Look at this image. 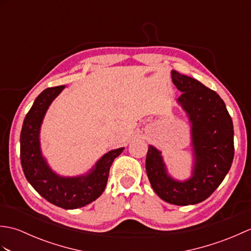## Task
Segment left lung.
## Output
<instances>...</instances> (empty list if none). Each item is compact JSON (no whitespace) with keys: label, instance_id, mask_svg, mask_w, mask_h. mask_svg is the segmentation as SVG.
Masks as SVG:
<instances>
[{"label":"left lung","instance_id":"left-lung-1","mask_svg":"<svg viewBox=\"0 0 251 251\" xmlns=\"http://www.w3.org/2000/svg\"><path fill=\"white\" fill-rule=\"evenodd\" d=\"M181 93L178 102L192 123L195 163L192 178L176 181L166 173L161 152L149 146L146 169L153 190L169 204L194 205L208 199L225 179L234 157L233 122L225 101L195 78L172 71Z\"/></svg>","mask_w":251,"mask_h":251}]
</instances>
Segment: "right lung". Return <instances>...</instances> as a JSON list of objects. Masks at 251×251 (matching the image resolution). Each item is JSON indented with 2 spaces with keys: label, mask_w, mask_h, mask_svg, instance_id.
<instances>
[{
  "label": "right lung",
  "mask_w": 251,
  "mask_h": 251,
  "mask_svg": "<svg viewBox=\"0 0 251 251\" xmlns=\"http://www.w3.org/2000/svg\"><path fill=\"white\" fill-rule=\"evenodd\" d=\"M63 88L65 85L43 90L26 113L20 134V161L26 180L37 193L58 207L76 209L90 204L102 194L111 165L124 148L104 154L92 172L82 177L63 178L51 172L41 154L40 127L51 101Z\"/></svg>",
  "instance_id": "right-lung-1"
}]
</instances>
